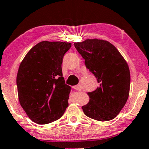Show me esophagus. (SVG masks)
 <instances>
[{
	"mask_svg": "<svg viewBox=\"0 0 149 149\" xmlns=\"http://www.w3.org/2000/svg\"><path fill=\"white\" fill-rule=\"evenodd\" d=\"M73 88L75 89V90H78V91H81V86H80V85H75V86L73 87Z\"/></svg>",
	"mask_w": 149,
	"mask_h": 149,
	"instance_id": "34e87169",
	"label": "esophagus"
}]
</instances>
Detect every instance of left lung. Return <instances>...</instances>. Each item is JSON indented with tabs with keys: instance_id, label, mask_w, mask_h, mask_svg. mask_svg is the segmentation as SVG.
<instances>
[{
	"instance_id": "left-lung-1",
	"label": "left lung",
	"mask_w": 149,
	"mask_h": 149,
	"mask_svg": "<svg viewBox=\"0 0 149 149\" xmlns=\"http://www.w3.org/2000/svg\"><path fill=\"white\" fill-rule=\"evenodd\" d=\"M74 46L100 83L96 90L88 92L90 100L82 107L83 112L99 121L115 118L129 97L130 72L127 61L107 40L86 39Z\"/></svg>"
}]
</instances>
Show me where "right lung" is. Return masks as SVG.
<instances>
[{
  "instance_id": "1",
  "label": "right lung",
  "mask_w": 149,
  "mask_h": 149,
  "mask_svg": "<svg viewBox=\"0 0 149 149\" xmlns=\"http://www.w3.org/2000/svg\"><path fill=\"white\" fill-rule=\"evenodd\" d=\"M67 42L42 41L26 54L17 75L19 104L38 124L55 121L69 106L71 88L62 76L63 57L70 49Z\"/></svg>"
}]
</instances>
